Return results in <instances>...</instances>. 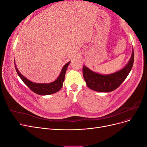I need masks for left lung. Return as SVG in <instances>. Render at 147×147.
Masks as SVG:
<instances>
[{
	"instance_id": "obj_1",
	"label": "left lung",
	"mask_w": 147,
	"mask_h": 147,
	"mask_svg": "<svg viewBox=\"0 0 147 147\" xmlns=\"http://www.w3.org/2000/svg\"><path fill=\"white\" fill-rule=\"evenodd\" d=\"M134 55L132 48L131 58L124 67L113 74L103 75L96 73L87 67H83V75L88 88L101 92H108L118 88L131 72L134 63Z\"/></svg>"
}]
</instances>
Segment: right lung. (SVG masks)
<instances>
[{
  "instance_id": "add662e5",
  "label": "right lung",
  "mask_w": 147,
  "mask_h": 147,
  "mask_svg": "<svg viewBox=\"0 0 147 147\" xmlns=\"http://www.w3.org/2000/svg\"><path fill=\"white\" fill-rule=\"evenodd\" d=\"M70 63V61L64 65L63 69L61 70V72L59 75L58 77L57 78L56 80L49 83H37L29 80L28 79L26 78L20 72V71L18 69L15 63V65L16 72L18 75V76L20 77V78L22 80V81H23L26 85H27L30 90L35 93H36V94L39 95L45 96L54 94V93L59 91L61 89V88L63 87V83L64 81L65 78V74Z\"/></svg>"
}]
</instances>
